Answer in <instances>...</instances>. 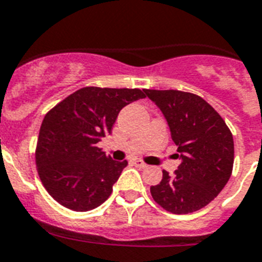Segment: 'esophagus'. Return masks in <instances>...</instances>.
<instances>
[{
	"label": "esophagus",
	"instance_id": "esophagus-1",
	"mask_svg": "<svg viewBox=\"0 0 262 262\" xmlns=\"http://www.w3.org/2000/svg\"><path fill=\"white\" fill-rule=\"evenodd\" d=\"M135 165H136V167H138V168H141V169H144V168L148 167V165H146L144 161L138 160V159H136V160H135Z\"/></svg>",
	"mask_w": 262,
	"mask_h": 262
}]
</instances>
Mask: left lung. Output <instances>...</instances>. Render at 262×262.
Instances as JSON below:
<instances>
[{"instance_id":"left-lung-1","label":"left lung","mask_w":262,"mask_h":262,"mask_svg":"<svg viewBox=\"0 0 262 262\" xmlns=\"http://www.w3.org/2000/svg\"><path fill=\"white\" fill-rule=\"evenodd\" d=\"M168 122L182 163L150 187L157 205L172 214H190L207 206L231 176L234 141L230 129L211 105L192 93L145 90Z\"/></svg>"}]
</instances>
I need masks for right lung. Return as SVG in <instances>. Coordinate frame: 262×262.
Returning <instances> with one entry per match:
<instances>
[{
    "label": "right lung",
    "mask_w": 262,
    "mask_h": 262,
    "mask_svg": "<svg viewBox=\"0 0 262 262\" xmlns=\"http://www.w3.org/2000/svg\"><path fill=\"white\" fill-rule=\"evenodd\" d=\"M145 98L138 89L83 87L47 113L36 165L51 196L74 211H89L110 196L127 161L112 160L97 144L112 133L122 107Z\"/></svg>",
    "instance_id": "right-lung-1"
}]
</instances>
